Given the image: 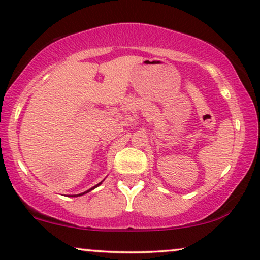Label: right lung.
<instances>
[{
  "label": "right lung",
  "mask_w": 260,
  "mask_h": 260,
  "mask_svg": "<svg viewBox=\"0 0 260 260\" xmlns=\"http://www.w3.org/2000/svg\"><path fill=\"white\" fill-rule=\"evenodd\" d=\"M102 183V182H100V183H99V184H96L95 185V187H92V188H90V189H89V190H86V191H84V193H81V194H77V195H71V197H81V195H84V194H86V193H89V191H90V190H92V189H95L96 187H99V185H100Z\"/></svg>",
  "instance_id": "1"
}]
</instances>
